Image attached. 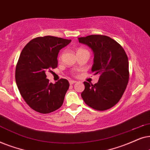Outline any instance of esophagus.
I'll list each match as a JSON object with an SVG mask.
<instances>
[{"mask_svg":"<svg viewBox=\"0 0 150 150\" xmlns=\"http://www.w3.org/2000/svg\"><path fill=\"white\" fill-rule=\"evenodd\" d=\"M76 82H77V81H75V80H70L69 81V83H70V84H71V85L73 84V83H76Z\"/></svg>","mask_w":150,"mask_h":150,"instance_id":"1","label":"esophagus"}]
</instances>
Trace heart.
<instances>
[{
    "mask_svg": "<svg viewBox=\"0 0 150 150\" xmlns=\"http://www.w3.org/2000/svg\"><path fill=\"white\" fill-rule=\"evenodd\" d=\"M87 51V50L84 49H82V48H79V49L77 50V53H78V52H81V51ZM62 56V53H60V54H59V57H58L59 59H61Z\"/></svg>",
    "mask_w": 150,
    "mask_h": 150,
    "instance_id": "obj_1",
    "label": "heart"
}]
</instances>
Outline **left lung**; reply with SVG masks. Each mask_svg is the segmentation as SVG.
Here are the masks:
<instances>
[{
  "mask_svg": "<svg viewBox=\"0 0 150 150\" xmlns=\"http://www.w3.org/2000/svg\"><path fill=\"white\" fill-rule=\"evenodd\" d=\"M78 39L93 51L95 57L91 71L99 75L97 83L83 82L85 89L81 97L92 108L106 110L119 102L128 83L127 54L121 45L106 35H91Z\"/></svg>",
  "mask_w": 150,
  "mask_h": 150,
  "instance_id": "obj_1",
  "label": "left lung"
}]
</instances>
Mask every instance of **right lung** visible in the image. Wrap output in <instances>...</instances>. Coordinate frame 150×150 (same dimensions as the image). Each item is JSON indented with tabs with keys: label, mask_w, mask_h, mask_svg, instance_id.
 Returning <instances> with one entry per match:
<instances>
[{
	"label": "right lung",
	"mask_w": 150,
	"mask_h": 150,
	"mask_svg": "<svg viewBox=\"0 0 150 150\" xmlns=\"http://www.w3.org/2000/svg\"><path fill=\"white\" fill-rule=\"evenodd\" d=\"M71 41L51 35L38 37L21 52L16 67V81L24 100L38 112H52L63 104L69 81L60 79L55 83H49L45 73L57 67L59 50Z\"/></svg>",
	"instance_id": "add662e5"
}]
</instances>
